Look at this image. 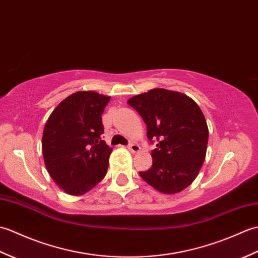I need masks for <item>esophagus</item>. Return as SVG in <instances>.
I'll list each match as a JSON object with an SVG mask.
<instances>
[{"label": "esophagus", "mask_w": 258, "mask_h": 258, "mask_svg": "<svg viewBox=\"0 0 258 258\" xmlns=\"http://www.w3.org/2000/svg\"><path fill=\"white\" fill-rule=\"evenodd\" d=\"M128 150L132 152V153H138V152H140L141 151V147H140V145L138 144V143H131L130 145H128Z\"/></svg>", "instance_id": "1"}]
</instances>
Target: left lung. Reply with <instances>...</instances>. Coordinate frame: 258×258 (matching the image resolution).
<instances>
[{"mask_svg":"<svg viewBox=\"0 0 258 258\" xmlns=\"http://www.w3.org/2000/svg\"><path fill=\"white\" fill-rule=\"evenodd\" d=\"M147 125V139L156 142L149 171L140 172L163 194H176L194 182L205 161L208 127L200 106L187 95L153 89L127 101Z\"/></svg>","mask_w":258,"mask_h":258,"instance_id":"left-lung-1","label":"left lung"}]
</instances>
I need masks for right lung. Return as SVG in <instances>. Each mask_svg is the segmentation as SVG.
I'll list each match as a JSON object with an SVG mask.
<instances>
[{
  "label": "right lung",
  "instance_id": "add662e5",
  "mask_svg": "<svg viewBox=\"0 0 258 258\" xmlns=\"http://www.w3.org/2000/svg\"><path fill=\"white\" fill-rule=\"evenodd\" d=\"M111 96L73 93L54 108L43 131L42 153L48 174L65 193L80 196L105 177L112 149L101 139L102 114Z\"/></svg>",
  "mask_w": 258,
  "mask_h": 258
}]
</instances>
